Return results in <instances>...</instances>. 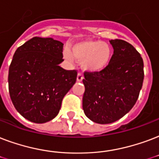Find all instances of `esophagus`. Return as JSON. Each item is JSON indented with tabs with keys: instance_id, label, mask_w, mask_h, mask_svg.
Wrapping results in <instances>:
<instances>
[{
	"instance_id": "34e87169",
	"label": "esophagus",
	"mask_w": 159,
	"mask_h": 159,
	"mask_svg": "<svg viewBox=\"0 0 159 159\" xmlns=\"http://www.w3.org/2000/svg\"><path fill=\"white\" fill-rule=\"evenodd\" d=\"M84 78V77H83V75L82 74V73H78L77 74V82H82V79Z\"/></svg>"
}]
</instances>
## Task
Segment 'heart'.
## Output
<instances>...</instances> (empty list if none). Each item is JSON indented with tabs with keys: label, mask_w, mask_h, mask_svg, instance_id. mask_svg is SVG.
<instances>
[{
	"label": "heart",
	"mask_w": 159,
	"mask_h": 159,
	"mask_svg": "<svg viewBox=\"0 0 159 159\" xmlns=\"http://www.w3.org/2000/svg\"><path fill=\"white\" fill-rule=\"evenodd\" d=\"M67 61L72 62L73 57L82 61V67L88 71H100L106 68L112 58V49L102 41H85L78 42L68 50L63 52Z\"/></svg>",
	"instance_id": "obj_1"
}]
</instances>
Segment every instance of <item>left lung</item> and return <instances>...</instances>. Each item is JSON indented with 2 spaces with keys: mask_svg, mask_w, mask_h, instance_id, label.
<instances>
[{
  "mask_svg": "<svg viewBox=\"0 0 159 159\" xmlns=\"http://www.w3.org/2000/svg\"><path fill=\"white\" fill-rule=\"evenodd\" d=\"M113 55L106 68L85 71L82 108L93 122L107 124L127 114L139 98L144 78L140 53L123 40H111Z\"/></svg>",
  "mask_w": 159,
  "mask_h": 159,
  "instance_id": "left-lung-1",
  "label": "left lung"
}]
</instances>
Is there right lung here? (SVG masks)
<instances>
[{
	"instance_id": "right-lung-1",
	"label": "right lung",
	"mask_w": 159,
	"mask_h": 159,
	"mask_svg": "<svg viewBox=\"0 0 159 159\" xmlns=\"http://www.w3.org/2000/svg\"><path fill=\"white\" fill-rule=\"evenodd\" d=\"M62 49V42L36 36L13 56L8 74L10 97L17 112L32 123L53 119L76 82V70L59 66L64 61Z\"/></svg>"
}]
</instances>
